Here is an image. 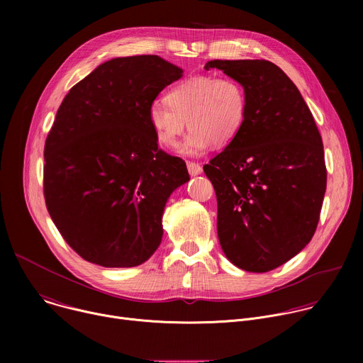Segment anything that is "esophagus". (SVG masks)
Here are the masks:
<instances>
[{
  "label": "esophagus",
  "instance_id": "obj_1",
  "mask_svg": "<svg viewBox=\"0 0 363 363\" xmlns=\"http://www.w3.org/2000/svg\"><path fill=\"white\" fill-rule=\"evenodd\" d=\"M186 168H188V172L189 175L195 177V175H199L202 172V167L196 162H186Z\"/></svg>",
  "mask_w": 363,
  "mask_h": 363
}]
</instances>
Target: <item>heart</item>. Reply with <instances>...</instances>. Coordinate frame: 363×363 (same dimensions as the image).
<instances>
[{
	"instance_id": "b5f03b06",
	"label": "heart",
	"mask_w": 363,
	"mask_h": 363,
	"mask_svg": "<svg viewBox=\"0 0 363 363\" xmlns=\"http://www.w3.org/2000/svg\"><path fill=\"white\" fill-rule=\"evenodd\" d=\"M165 103L153 101L147 121L155 140L175 147L186 129H192L179 150L196 155L211 143L224 146L235 139L247 116V93L233 77L194 76L168 90Z\"/></svg>"
}]
</instances>
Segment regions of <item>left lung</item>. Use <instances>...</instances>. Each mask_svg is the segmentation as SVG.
<instances>
[{"mask_svg":"<svg viewBox=\"0 0 363 363\" xmlns=\"http://www.w3.org/2000/svg\"><path fill=\"white\" fill-rule=\"evenodd\" d=\"M247 93L245 122L203 167L228 260L252 273L289 262L312 240L326 192L320 132L296 84L267 60H211Z\"/></svg>","mask_w":363,"mask_h":363,"instance_id":"obj_1","label":"left lung"}]
</instances>
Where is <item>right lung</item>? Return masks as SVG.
Segmentation results:
<instances>
[{
  "mask_svg": "<svg viewBox=\"0 0 363 363\" xmlns=\"http://www.w3.org/2000/svg\"><path fill=\"white\" fill-rule=\"evenodd\" d=\"M181 76L160 56L119 57L63 99L44 145L43 189L51 220L86 262L135 267L160 247L167 199L189 175L158 147L147 109Z\"/></svg>",
  "mask_w": 363,
  "mask_h": 363,
  "instance_id": "right-lung-1",
  "label": "right lung"
}]
</instances>
